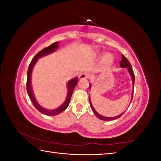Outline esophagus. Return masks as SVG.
I'll return each instance as SVG.
<instances>
[{
    "instance_id": "34e87169",
    "label": "esophagus",
    "mask_w": 161,
    "mask_h": 161,
    "mask_svg": "<svg viewBox=\"0 0 161 161\" xmlns=\"http://www.w3.org/2000/svg\"><path fill=\"white\" fill-rule=\"evenodd\" d=\"M89 77V75L87 72H82L79 75L80 79H88Z\"/></svg>"
}]
</instances>
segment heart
<instances>
[{
	"label": "heart",
	"mask_w": 161,
	"mask_h": 161,
	"mask_svg": "<svg viewBox=\"0 0 161 161\" xmlns=\"http://www.w3.org/2000/svg\"><path fill=\"white\" fill-rule=\"evenodd\" d=\"M114 61V56L111 53H105L101 58V65L104 68L110 66Z\"/></svg>",
	"instance_id": "obj_1"
}]
</instances>
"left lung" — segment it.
<instances>
[{"label":"left lung","mask_w":161,"mask_h":161,"mask_svg":"<svg viewBox=\"0 0 161 161\" xmlns=\"http://www.w3.org/2000/svg\"><path fill=\"white\" fill-rule=\"evenodd\" d=\"M121 68H125V69H127L128 71V73L130 74V76H131V81H132V88H133V91L132 92H131V100H132V97H133V92H134V72H133V70H132V68H131V65L130 63V62L128 61V60L125 57V56L124 54H122V56H121V60L120 62V64H119ZM91 84L89 85V88L91 89ZM130 101V103H131ZM89 102H90V106L92 110V111L94 112L95 115L99 119L101 120H103V121H111V120H114V119H118L119 118H120V117L124 113L125 111L123 112V113H121V114H119V115L118 116H115V117H105V116H103L100 115L99 113H97V111L95 109V108H93V106H92V103L91 101V98H90V95H89Z\"/></svg>","instance_id":"1"}]
</instances>
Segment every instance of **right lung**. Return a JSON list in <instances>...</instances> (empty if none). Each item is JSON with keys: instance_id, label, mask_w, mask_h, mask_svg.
Instances as JSON below:
<instances>
[{"instance_id": "1", "label": "right lung", "mask_w": 161, "mask_h": 161, "mask_svg": "<svg viewBox=\"0 0 161 161\" xmlns=\"http://www.w3.org/2000/svg\"><path fill=\"white\" fill-rule=\"evenodd\" d=\"M58 43H59V42H58L53 43L52 44L50 45V46L44 48V49H43L40 52H38L36 55V56L32 59L30 66H29V69L27 70V91L28 95L30 97V99L32 101L34 107H35V108L39 111L41 112L42 114L46 115H58V114L62 113V111H64L67 108V107L69 106V105L70 103L73 91H74L75 86L78 82V77H75V78H74V79H72L68 81L67 85H66L67 89H68V93H67V97L66 98V100L64 103H63L60 107H58V108L56 109H46L44 108H43L42 106H41L37 101V100L36 99V97H35V95H34L33 89H32V86H31V74H32L33 67L36 64V62H37V60L39 59V58L50 54V53H51L54 52L57 50V48L59 47L58 46Z\"/></svg>"}]
</instances>
